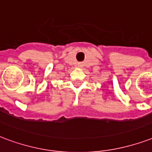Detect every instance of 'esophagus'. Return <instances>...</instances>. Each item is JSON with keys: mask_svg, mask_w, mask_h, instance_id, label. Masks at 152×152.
Wrapping results in <instances>:
<instances>
[{"mask_svg": "<svg viewBox=\"0 0 152 152\" xmlns=\"http://www.w3.org/2000/svg\"><path fill=\"white\" fill-rule=\"evenodd\" d=\"M78 67H81V64H79Z\"/></svg>", "mask_w": 152, "mask_h": 152, "instance_id": "esophagus-1", "label": "esophagus"}]
</instances>
